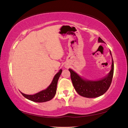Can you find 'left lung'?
I'll return each mask as SVG.
<instances>
[{"label":"left lung","mask_w":128,"mask_h":128,"mask_svg":"<svg viewBox=\"0 0 128 128\" xmlns=\"http://www.w3.org/2000/svg\"><path fill=\"white\" fill-rule=\"evenodd\" d=\"M98 42H105L100 37L98 38ZM110 53L112 56L110 51ZM69 70L70 72L72 85L80 96L89 98H96L103 95L110 86L114 73L113 59L112 58V69L106 77L99 80L94 81L82 79L71 69H69Z\"/></svg>","instance_id":"8db88e82"}]
</instances>
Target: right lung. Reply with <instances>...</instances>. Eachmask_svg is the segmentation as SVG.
Instances as JSON below:
<instances>
[{"mask_svg":"<svg viewBox=\"0 0 128 128\" xmlns=\"http://www.w3.org/2000/svg\"><path fill=\"white\" fill-rule=\"evenodd\" d=\"M62 72V70L60 69L57 72L52 79L51 84L46 89L43 90L34 95H27L21 92L22 94L26 98L34 102H42L50 100L51 99L53 98L56 94L58 81L59 77L60 76Z\"/></svg>","mask_w":128,"mask_h":128,"instance_id":"add662e5","label":"right lung"}]
</instances>
